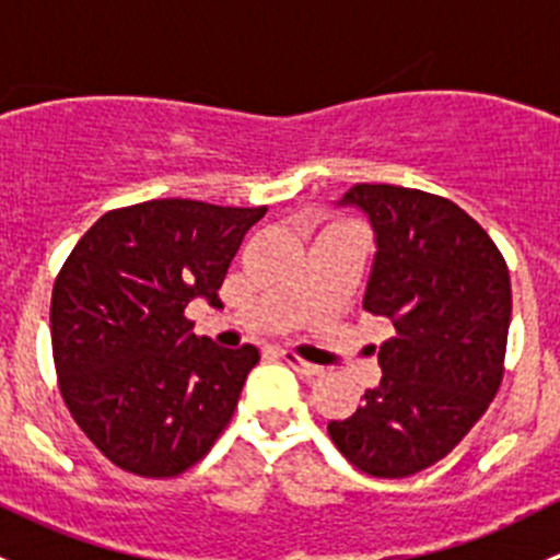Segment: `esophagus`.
Here are the masks:
<instances>
[{"label":"esophagus","instance_id":"obj_1","mask_svg":"<svg viewBox=\"0 0 560 560\" xmlns=\"http://www.w3.org/2000/svg\"><path fill=\"white\" fill-rule=\"evenodd\" d=\"M281 360H284V363L290 365L292 371H298V374H301V376H306V380H314V376H322V369H319V365L306 363V360L298 358V354H292V352H281Z\"/></svg>","mask_w":560,"mask_h":560}]
</instances>
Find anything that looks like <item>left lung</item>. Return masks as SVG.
Returning a JSON list of instances; mask_svg holds the SVG:
<instances>
[{
  "instance_id": "left-lung-1",
  "label": "left lung",
  "mask_w": 560,
  "mask_h": 560,
  "mask_svg": "<svg viewBox=\"0 0 560 560\" xmlns=\"http://www.w3.org/2000/svg\"><path fill=\"white\" fill-rule=\"evenodd\" d=\"M338 206L360 208L374 228L363 308L395 332L374 347L380 385L327 433L360 471L411 477L442 460L499 393L510 270L490 235L447 197L354 184Z\"/></svg>"
}]
</instances>
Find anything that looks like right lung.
Segmentation results:
<instances>
[{"instance_id": "obj_1", "label": "right lung", "mask_w": 560, "mask_h": 560, "mask_svg": "<svg viewBox=\"0 0 560 560\" xmlns=\"http://www.w3.org/2000/svg\"><path fill=\"white\" fill-rule=\"evenodd\" d=\"M268 208L149 200L100 217L61 265L50 343L89 442L138 477H178L228 428L259 352L195 336L184 308L219 287Z\"/></svg>"}]
</instances>
